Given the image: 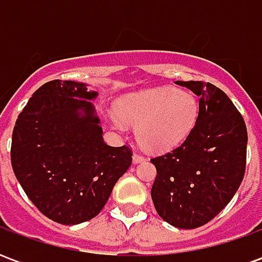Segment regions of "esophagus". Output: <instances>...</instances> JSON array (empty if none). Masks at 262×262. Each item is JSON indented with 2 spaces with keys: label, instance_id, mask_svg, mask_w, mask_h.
<instances>
[{
  "label": "esophagus",
  "instance_id": "1",
  "mask_svg": "<svg viewBox=\"0 0 262 262\" xmlns=\"http://www.w3.org/2000/svg\"><path fill=\"white\" fill-rule=\"evenodd\" d=\"M146 160V157L144 156H142V154H139V153H135L133 154V163H142V161H144Z\"/></svg>",
  "mask_w": 262,
  "mask_h": 262
}]
</instances>
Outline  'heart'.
I'll return each mask as SVG.
<instances>
[{"instance_id":"obj_1","label":"heart","mask_w":262,"mask_h":262,"mask_svg":"<svg viewBox=\"0 0 262 262\" xmlns=\"http://www.w3.org/2000/svg\"><path fill=\"white\" fill-rule=\"evenodd\" d=\"M112 116L116 130L136 125L137 142L150 151H168L191 133L199 115L198 98L187 91L160 86L133 92L116 103Z\"/></svg>"}]
</instances>
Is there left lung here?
<instances>
[{
    "label": "left lung",
    "instance_id": "8db88e82",
    "mask_svg": "<svg viewBox=\"0 0 262 262\" xmlns=\"http://www.w3.org/2000/svg\"><path fill=\"white\" fill-rule=\"evenodd\" d=\"M199 97V115L182 144L154 157L151 199L157 213L180 229H196L219 214L243 181L247 127L220 88L203 81H177Z\"/></svg>",
    "mask_w": 262,
    "mask_h": 262
}]
</instances>
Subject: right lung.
Returning a JSON list of instances; mask_svg holds the SVG:
<instances>
[{"label": "right lung", "instance_id": "add662e5", "mask_svg": "<svg viewBox=\"0 0 262 262\" xmlns=\"http://www.w3.org/2000/svg\"><path fill=\"white\" fill-rule=\"evenodd\" d=\"M97 91L53 80L33 92L12 132L11 164L45 216L61 225L95 217L132 164V148L103 142L90 102Z\"/></svg>", "mask_w": 262, "mask_h": 262}]
</instances>
